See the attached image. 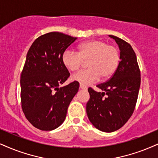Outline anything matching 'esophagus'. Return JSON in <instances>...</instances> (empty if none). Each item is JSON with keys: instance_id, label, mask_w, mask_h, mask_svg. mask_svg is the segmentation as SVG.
<instances>
[{"instance_id": "34e87169", "label": "esophagus", "mask_w": 158, "mask_h": 158, "mask_svg": "<svg viewBox=\"0 0 158 158\" xmlns=\"http://www.w3.org/2000/svg\"><path fill=\"white\" fill-rule=\"evenodd\" d=\"M79 88H80L81 89H84V90H87V87H86V86H84L82 85H79Z\"/></svg>"}]
</instances>
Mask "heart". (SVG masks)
I'll return each instance as SVG.
<instances>
[{
	"label": "heart",
	"instance_id": "heart-1",
	"mask_svg": "<svg viewBox=\"0 0 158 158\" xmlns=\"http://www.w3.org/2000/svg\"><path fill=\"white\" fill-rule=\"evenodd\" d=\"M78 52L65 50L62 56L63 64L69 71L73 72L87 61L89 69L73 74L71 80L84 86L90 85L101 77L104 80L110 78L118 67L120 55L119 49L108 45L103 40H90L78 46Z\"/></svg>",
	"mask_w": 158,
	"mask_h": 158
}]
</instances>
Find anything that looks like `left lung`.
I'll return each instance as SVG.
<instances>
[{"label":"left lung","mask_w":158,"mask_h":158,"mask_svg":"<svg viewBox=\"0 0 158 158\" xmlns=\"http://www.w3.org/2000/svg\"><path fill=\"white\" fill-rule=\"evenodd\" d=\"M109 37L118 44L121 60L111 79L97 85L102 93L88 89L89 100L86 106L87 117L93 126L106 133L119 129L131 117L141 83L140 70L132 47L118 37Z\"/></svg>","instance_id":"obj_1"}]
</instances>
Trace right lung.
Returning a JSON list of instances; mask_svg holds the SVG:
<instances>
[{
  "label": "right lung",
  "mask_w": 158,
  "mask_h": 158,
  "mask_svg": "<svg viewBox=\"0 0 158 158\" xmlns=\"http://www.w3.org/2000/svg\"><path fill=\"white\" fill-rule=\"evenodd\" d=\"M77 39L51 32L35 39L27 52L20 77L22 108L27 120L41 131H52L64 122L79 90L77 81L59 88L70 76L62 56Z\"/></svg>",
  "instance_id": "right-lung-1"
}]
</instances>
